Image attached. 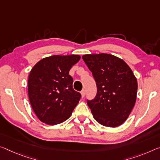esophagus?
<instances>
[{
    "label": "esophagus",
    "mask_w": 160,
    "mask_h": 160,
    "mask_svg": "<svg viewBox=\"0 0 160 160\" xmlns=\"http://www.w3.org/2000/svg\"><path fill=\"white\" fill-rule=\"evenodd\" d=\"M81 95H82V98H84L85 95V90H82L81 91Z\"/></svg>",
    "instance_id": "obj_1"
}]
</instances>
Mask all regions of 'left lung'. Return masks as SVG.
Returning <instances> with one entry per match:
<instances>
[{
    "instance_id": "8db88e82",
    "label": "left lung",
    "mask_w": 160,
    "mask_h": 160,
    "mask_svg": "<svg viewBox=\"0 0 160 160\" xmlns=\"http://www.w3.org/2000/svg\"><path fill=\"white\" fill-rule=\"evenodd\" d=\"M92 72L97 94L87 100L95 120L100 125L116 128L130 115L135 105L138 81L128 64L106 53L82 57Z\"/></svg>"
}]
</instances>
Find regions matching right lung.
Segmentation results:
<instances>
[{
    "label": "right lung",
    "mask_w": 160,
    "mask_h": 160,
    "mask_svg": "<svg viewBox=\"0 0 160 160\" xmlns=\"http://www.w3.org/2000/svg\"><path fill=\"white\" fill-rule=\"evenodd\" d=\"M80 59L78 55H52L32 68L28 82V97L32 110L42 122L50 125L63 122L79 102L81 94L73 89L69 71Z\"/></svg>",
    "instance_id": "1"
}]
</instances>
